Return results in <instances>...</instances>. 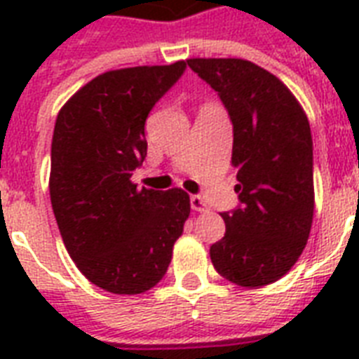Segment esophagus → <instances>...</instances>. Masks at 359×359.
<instances>
[{"mask_svg":"<svg viewBox=\"0 0 359 359\" xmlns=\"http://www.w3.org/2000/svg\"><path fill=\"white\" fill-rule=\"evenodd\" d=\"M190 205L191 210H196V212H208V205L201 196H190Z\"/></svg>","mask_w":359,"mask_h":359,"instance_id":"obj_1","label":"esophagus"}]
</instances>
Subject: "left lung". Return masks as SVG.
I'll use <instances>...</instances> for the list:
<instances>
[{
	"mask_svg": "<svg viewBox=\"0 0 359 359\" xmlns=\"http://www.w3.org/2000/svg\"><path fill=\"white\" fill-rule=\"evenodd\" d=\"M233 123L240 205L222 214L225 236L210 245L219 276L240 287L273 283L298 261L313 224L311 128L292 93L244 59H188Z\"/></svg>",
	"mask_w": 359,
	"mask_h": 359,
	"instance_id": "left-lung-1",
	"label": "left lung"
}]
</instances>
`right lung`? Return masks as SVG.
I'll use <instances>...</instances> for the list:
<instances>
[{
  "instance_id": "obj_1",
  "label": "right lung",
  "mask_w": 359,
  "mask_h": 359,
  "mask_svg": "<svg viewBox=\"0 0 359 359\" xmlns=\"http://www.w3.org/2000/svg\"><path fill=\"white\" fill-rule=\"evenodd\" d=\"M184 70L177 61L104 72L55 121L50 197L59 233L80 272L114 294H141L163 278L190 216L184 190H137L130 180L147 156V117Z\"/></svg>"
}]
</instances>
